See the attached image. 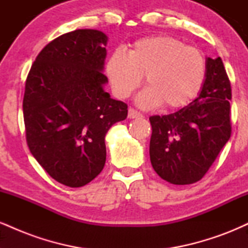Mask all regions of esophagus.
Listing matches in <instances>:
<instances>
[{"label": "esophagus", "instance_id": "34e87169", "mask_svg": "<svg viewBox=\"0 0 248 248\" xmlns=\"http://www.w3.org/2000/svg\"><path fill=\"white\" fill-rule=\"evenodd\" d=\"M141 116H142L141 113H139L138 110H135L134 108H129V109H128V118H129V119L141 118Z\"/></svg>", "mask_w": 248, "mask_h": 248}]
</instances>
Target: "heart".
Returning <instances> with one entry per match:
<instances>
[{
  "mask_svg": "<svg viewBox=\"0 0 248 248\" xmlns=\"http://www.w3.org/2000/svg\"><path fill=\"white\" fill-rule=\"evenodd\" d=\"M106 75L113 91L127 98L146 75L147 88L138 101L143 107L179 108L196 98L206 77L202 52L168 36L142 38L128 53L116 49L106 62Z\"/></svg>",
  "mask_w": 248,
  "mask_h": 248,
  "instance_id": "heart-1",
  "label": "heart"
}]
</instances>
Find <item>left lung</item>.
Masks as SVG:
<instances>
[{"label": "left lung", "instance_id": "obj_1", "mask_svg": "<svg viewBox=\"0 0 248 248\" xmlns=\"http://www.w3.org/2000/svg\"><path fill=\"white\" fill-rule=\"evenodd\" d=\"M231 96L223 61L207 57L197 98L171 114L150 116V162L161 178L186 186L204 177L231 136Z\"/></svg>", "mask_w": 248, "mask_h": 248}]
</instances>
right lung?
Segmentation results:
<instances>
[{
	"label": "right lung",
	"instance_id": "right-lung-1",
	"mask_svg": "<svg viewBox=\"0 0 248 248\" xmlns=\"http://www.w3.org/2000/svg\"><path fill=\"white\" fill-rule=\"evenodd\" d=\"M107 36L78 29L57 37L37 56L23 98L27 143L53 179L86 186L106 162L105 136L127 118L124 102L105 92Z\"/></svg>",
	"mask_w": 248,
	"mask_h": 248
}]
</instances>
